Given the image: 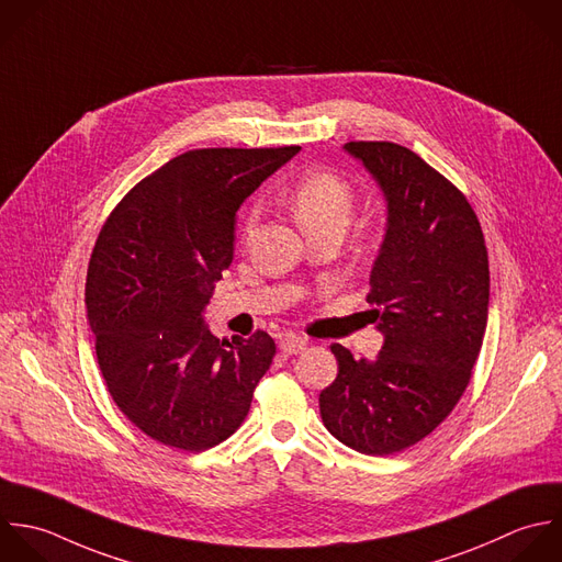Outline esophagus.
Returning a JSON list of instances; mask_svg holds the SVG:
<instances>
[{"instance_id":"34e87169","label":"esophagus","mask_w":562,"mask_h":562,"mask_svg":"<svg viewBox=\"0 0 562 562\" xmlns=\"http://www.w3.org/2000/svg\"><path fill=\"white\" fill-rule=\"evenodd\" d=\"M280 350L284 355H300L302 350H306V339L302 337H295V335H284L280 339Z\"/></svg>"}]
</instances>
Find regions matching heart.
I'll use <instances>...</instances> for the list:
<instances>
[{"label": "heart", "mask_w": 562, "mask_h": 562, "mask_svg": "<svg viewBox=\"0 0 562 562\" xmlns=\"http://www.w3.org/2000/svg\"><path fill=\"white\" fill-rule=\"evenodd\" d=\"M291 201L304 232L319 227L344 229L355 207V190L341 175L333 170H313L297 181ZM256 218L258 207L245 210L240 218L243 238L249 236Z\"/></svg>", "instance_id": "obj_1"}]
</instances>
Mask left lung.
Instances as JSON below:
<instances>
[{
  "instance_id": "8db88e82",
  "label": "left lung",
  "mask_w": 562,
  "mask_h": 562,
  "mask_svg": "<svg viewBox=\"0 0 562 562\" xmlns=\"http://www.w3.org/2000/svg\"><path fill=\"white\" fill-rule=\"evenodd\" d=\"M344 148L387 201L368 293L385 341L374 361L330 346L339 372L319 412L346 447L392 456L427 438L471 381L488 322V251L467 196L414 150L394 142Z\"/></svg>"
}]
</instances>
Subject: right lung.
<instances>
[{
    "instance_id": "add662e5",
    "label": "right lung",
    "mask_w": 562,
    "mask_h": 562,
    "mask_svg": "<svg viewBox=\"0 0 562 562\" xmlns=\"http://www.w3.org/2000/svg\"><path fill=\"white\" fill-rule=\"evenodd\" d=\"M297 150H188L142 179L98 234L85 284L98 366L120 412L166 447L227 440L273 361L265 330L218 339L203 311L234 260L238 207Z\"/></svg>"
}]
</instances>
